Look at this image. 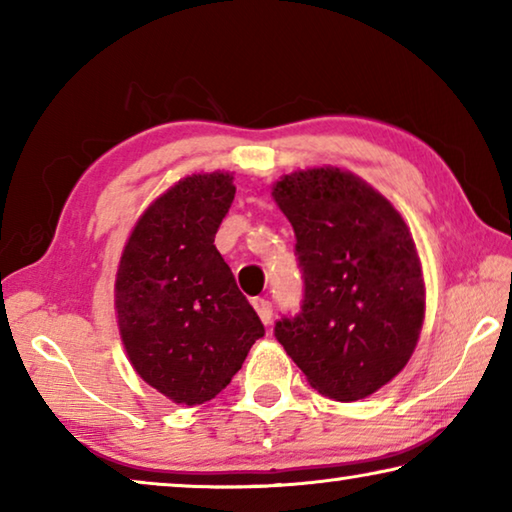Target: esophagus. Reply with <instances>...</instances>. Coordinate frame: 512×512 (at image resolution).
<instances>
[{
    "instance_id": "obj_1",
    "label": "esophagus",
    "mask_w": 512,
    "mask_h": 512,
    "mask_svg": "<svg viewBox=\"0 0 512 512\" xmlns=\"http://www.w3.org/2000/svg\"><path fill=\"white\" fill-rule=\"evenodd\" d=\"M253 307H255V311L259 314V318H262L264 325L271 323V320H273V305H271V302H268L266 298H255L253 300Z\"/></svg>"
}]
</instances>
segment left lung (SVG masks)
Listing matches in <instances>:
<instances>
[{
	"instance_id": "1",
	"label": "left lung",
	"mask_w": 512,
	"mask_h": 512,
	"mask_svg": "<svg viewBox=\"0 0 512 512\" xmlns=\"http://www.w3.org/2000/svg\"><path fill=\"white\" fill-rule=\"evenodd\" d=\"M273 198L296 232L300 314L275 339L320 395L354 402L388 384L418 343L424 280L400 212L361 178L325 167L284 176Z\"/></svg>"
}]
</instances>
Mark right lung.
Wrapping results in <instances>:
<instances>
[{
    "label": "right lung",
    "instance_id": "right-lung-1",
    "mask_svg": "<svg viewBox=\"0 0 512 512\" xmlns=\"http://www.w3.org/2000/svg\"><path fill=\"white\" fill-rule=\"evenodd\" d=\"M230 173H194L162 194L121 255L115 307L133 368L176 404L219 395L264 325L214 246L235 201Z\"/></svg>",
    "mask_w": 512,
    "mask_h": 512
}]
</instances>
